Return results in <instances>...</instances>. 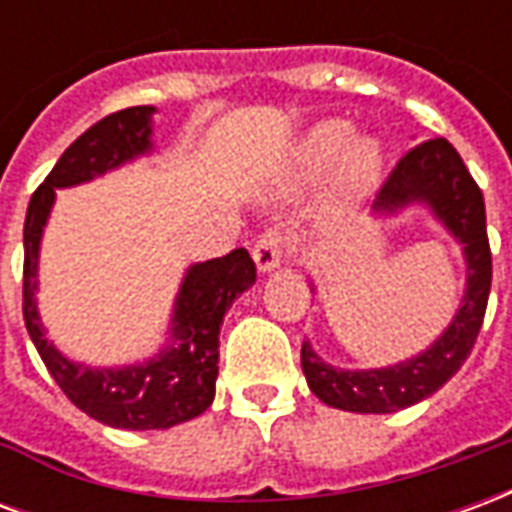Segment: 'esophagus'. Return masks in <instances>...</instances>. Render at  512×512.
I'll list each match as a JSON object with an SVG mask.
<instances>
[{
    "instance_id": "34e87169",
    "label": "esophagus",
    "mask_w": 512,
    "mask_h": 512,
    "mask_svg": "<svg viewBox=\"0 0 512 512\" xmlns=\"http://www.w3.org/2000/svg\"><path fill=\"white\" fill-rule=\"evenodd\" d=\"M285 249H288V235L282 233V230H268L257 238L255 249H252V257H255L257 268L268 274V271H274V268L282 266V260H285Z\"/></svg>"
}]
</instances>
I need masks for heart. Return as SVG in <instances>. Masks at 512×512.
Returning a JSON list of instances; mask_svg holds the SVG:
<instances>
[{"instance_id": "b5f03b06", "label": "heart", "mask_w": 512, "mask_h": 512, "mask_svg": "<svg viewBox=\"0 0 512 512\" xmlns=\"http://www.w3.org/2000/svg\"><path fill=\"white\" fill-rule=\"evenodd\" d=\"M384 164V147L376 136H351L348 120H321L301 136L290 156V175L312 180L329 169L326 216H343L376 186Z\"/></svg>"}]
</instances>
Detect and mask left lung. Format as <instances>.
<instances>
[{"label": "left lung", "mask_w": 512, "mask_h": 512, "mask_svg": "<svg viewBox=\"0 0 512 512\" xmlns=\"http://www.w3.org/2000/svg\"><path fill=\"white\" fill-rule=\"evenodd\" d=\"M414 202L428 205L463 246L466 293L461 307L436 343L389 367L340 370L326 365L310 343L301 345V370L315 397L326 406L356 414H392L433 395L472 354L491 293V246L485 233L483 191L444 136L419 142L397 161L376 194L373 213L395 216Z\"/></svg>", "instance_id": "1"}]
</instances>
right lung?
I'll return each instance as SVG.
<instances>
[{
  "instance_id": "1",
  "label": "right lung",
  "mask_w": 512,
  "mask_h": 512,
  "mask_svg": "<svg viewBox=\"0 0 512 512\" xmlns=\"http://www.w3.org/2000/svg\"><path fill=\"white\" fill-rule=\"evenodd\" d=\"M153 106H128L98 120L73 142L32 194L24 222V323L43 365L73 406L104 425L164 430L200 417L213 403L219 376V326L224 312L255 285V260L246 249L194 263L180 282L169 323V345L142 365L87 367L71 362L46 340L40 326L38 252L54 189H68L147 153Z\"/></svg>"
}]
</instances>
